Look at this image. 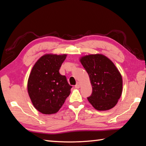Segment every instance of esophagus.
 Instances as JSON below:
<instances>
[{
	"mask_svg": "<svg viewBox=\"0 0 146 146\" xmlns=\"http://www.w3.org/2000/svg\"><path fill=\"white\" fill-rule=\"evenodd\" d=\"M75 87L76 88H79L80 87V84L79 82H77V83H76V84L75 85Z\"/></svg>",
	"mask_w": 146,
	"mask_h": 146,
	"instance_id": "1",
	"label": "esophagus"
}]
</instances>
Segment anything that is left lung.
<instances>
[{"label":"left lung","mask_w":146,"mask_h":146,"mask_svg":"<svg viewBox=\"0 0 146 146\" xmlns=\"http://www.w3.org/2000/svg\"><path fill=\"white\" fill-rule=\"evenodd\" d=\"M80 61L88 74L92 86L88 102L97 110L114 107L122 92V75L115 65L101 54L86 55Z\"/></svg>","instance_id":"obj_1"}]
</instances>
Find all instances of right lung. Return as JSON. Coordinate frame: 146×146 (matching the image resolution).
I'll list each match as a JSON object with an SVG mask.
<instances>
[{"label": "right lung", "mask_w": 146, "mask_h": 146, "mask_svg": "<svg viewBox=\"0 0 146 146\" xmlns=\"http://www.w3.org/2000/svg\"><path fill=\"white\" fill-rule=\"evenodd\" d=\"M66 54H46L36 61L27 81V92L36 109L43 114L58 112L70 94L66 76L59 72Z\"/></svg>", "instance_id": "obj_1"}]
</instances>
